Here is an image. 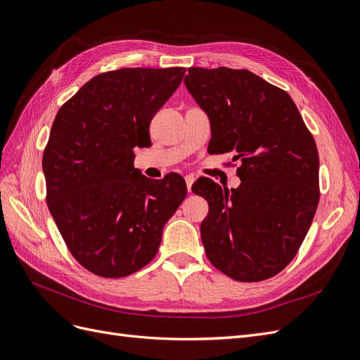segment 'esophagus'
I'll return each mask as SVG.
<instances>
[{
	"label": "esophagus",
	"instance_id": "esophagus-1",
	"mask_svg": "<svg viewBox=\"0 0 360 360\" xmlns=\"http://www.w3.org/2000/svg\"><path fill=\"white\" fill-rule=\"evenodd\" d=\"M185 182H187V191L191 193V185H193V182H194V176H191V175L185 176Z\"/></svg>",
	"mask_w": 360,
	"mask_h": 360
}]
</instances>
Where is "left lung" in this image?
Returning a JSON list of instances; mask_svg holds the SVG:
<instances>
[{
	"label": "left lung",
	"mask_w": 360,
	"mask_h": 360,
	"mask_svg": "<svg viewBox=\"0 0 360 360\" xmlns=\"http://www.w3.org/2000/svg\"><path fill=\"white\" fill-rule=\"evenodd\" d=\"M184 84L207 115L211 154L233 153L238 188L193 184L210 212L206 256L236 281L256 283L293 260L317 211L319 153L295 101L248 70L190 67Z\"/></svg>",
	"instance_id": "left-lung-1"
}]
</instances>
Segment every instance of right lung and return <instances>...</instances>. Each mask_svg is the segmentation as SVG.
Returning a JSON list of instances; mask_svg holds the SVG:
<instances>
[{"instance_id": "add662e5", "label": "right lung", "mask_w": 360, "mask_h": 360, "mask_svg": "<svg viewBox=\"0 0 360 360\" xmlns=\"http://www.w3.org/2000/svg\"><path fill=\"white\" fill-rule=\"evenodd\" d=\"M185 68L101 73L58 110L43 153L46 200L73 257L89 272L121 278L155 257L163 229L187 195L178 173L149 179L134 148L182 82Z\"/></svg>"}]
</instances>
